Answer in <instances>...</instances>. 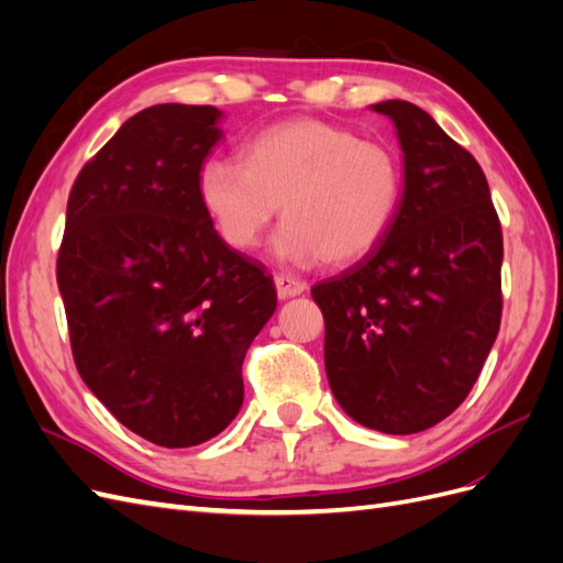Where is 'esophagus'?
<instances>
[{
    "instance_id": "obj_1",
    "label": "esophagus",
    "mask_w": 563,
    "mask_h": 563,
    "mask_svg": "<svg viewBox=\"0 0 563 563\" xmlns=\"http://www.w3.org/2000/svg\"><path fill=\"white\" fill-rule=\"evenodd\" d=\"M275 286H277V296L282 300L296 298V296H302L305 291H308V284L300 282V279H294V277H284V275L275 277Z\"/></svg>"
}]
</instances>
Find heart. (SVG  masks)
<instances>
[{
	"label": "heart",
	"mask_w": 563,
	"mask_h": 563,
	"mask_svg": "<svg viewBox=\"0 0 563 563\" xmlns=\"http://www.w3.org/2000/svg\"><path fill=\"white\" fill-rule=\"evenodd\" d=\"M197 190L218 234L240 251L261 244L282 207L272 253L310 267L350 263L380 244L399 209L401 168L387 145L300 117L251 139L242 164H203Z\"/></svg>",
	"instance_id": "heart-1"
}]
</instances>
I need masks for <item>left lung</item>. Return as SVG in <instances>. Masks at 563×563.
Masks as SVG:
<instances>
[{"mask_svg": "<svg viewBox=\"0 0 563 563\" xmlns=\"http://www.w3.org/2000/svg\"><path fill=\"white\" fill-rule=\"evenodd\" d=\"M368 108L397 129L399 209L380 244L312 298L340 408L368 430L416 434L465 401L496 343L503 232L482 166L428 112Z\"/></svg>", "mask_w": 563, "mask_h": 563, "instance_id": "obj_1", "label": "left lung"}]
</instances>
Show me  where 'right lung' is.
<instances>
[{
	"instance_id": "1",
	"label": "right lung",
	"mask_w": 563,
	"mask_h": 563,
	"mask_svg": "<svg viewBox=\"0 0 563 563\" xmlns=\"http://www.w3.org/2000/svg\"><path fill=\"white\" fill-rule=\"evenodd\" d=\"M220 119L180 103L133 114L67 199L58 288L77 371L124 428L166 449L236 418L246 350L277 310L272 277L201 207Z\"/></svg>"
}]
</instances>
